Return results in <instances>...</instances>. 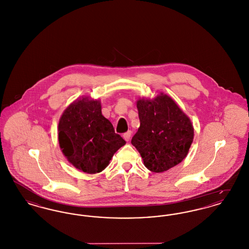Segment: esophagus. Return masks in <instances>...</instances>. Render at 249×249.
<instances>
[{
	"instance_id": "obj_1",
	"label": "esophagus",
	"mask_w": 249,
	"mask_h": 249,
	"mask_svg": "<svg viewBox=\"0 0 249 249\" xmlns=\"http://www.w3.org/2000/svg\"><path fill=\"white\" fill-rule=\"evenodd\" d=\"M130 137H131V131H130V130H128L127 132H125V133L123 134V138H124L127 142H129Z\"/></svg>"
}]
</instances>
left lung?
I'll list each match as a JSON object with an SVG mask.
<instances>
[{
    "mask_svg": "<svg viewBox=\"0 0 249 249\" xmlns=\"http://www.w3.org/2000/svg\"><path fill=\"white\" fill-rule=\"evenodd\" d=\"M140 127L131 143L141 154L144 166L162 173L180 163L188 155L194 130L190 119L167 95L153 101L137 102Z\"/></svg>",
    "mask_w": 249,
    "mask_h": 249,
    "instance_id": "8db88e82",
    "label": "left lung"
}]
</instances>
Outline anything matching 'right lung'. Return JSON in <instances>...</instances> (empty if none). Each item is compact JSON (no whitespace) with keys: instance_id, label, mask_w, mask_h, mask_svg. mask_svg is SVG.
<instances>
[{"instance_id":"right-lung-1","label":"right lung","mask_w":249,"mask_h":249,"mask_svg":"<svg viewBox=\"0 0 249 249\" xmlns=\"http://www.w3.org/2000/svg\"><path fill=\"white\" fill-rule=\"evenodd\" d=\"M59 142L71 164L88 174L102 172L126 143L102 115L100 102L88 98L73 102L62 114Z\"/></svg>"}]
</instances>
